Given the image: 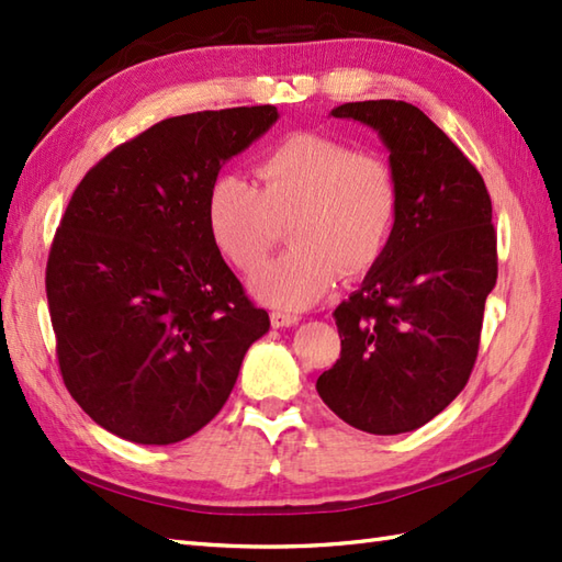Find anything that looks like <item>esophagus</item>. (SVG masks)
Wrapping results in <instances>:
<instances>
[{
	"label": "esophagus",
	"mask_w": 562,
	"mask_h": 562,
	"mask_svg": "<svg viewBox=\"0 0 562 562\" xmlns=\"http://www.w3.org/2000/svg\"><path fill=\"white\" fill-rule=\"evenodd\" d=\"M270 324H272L274 328H290V326L300 324V316L290 314V312H272V314H270Z\"/></svg>",
	"instance_id": "esophagus-1"
}]
</instances>
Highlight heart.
I'll use <instances>...</instances> for the list:
<instances>
[{
    "mask_svg": "<svg viewBox=\"0 0 562 562\" xmlns=\"http://www.w3.org/2000/svg\"><path fill=\"white\" fill-rule=\"evenodd\" d=\"M258 183L222 173L205 198L214 246L250 272L280 241L292 248L250 278L270 306L306 308L342 278H360L386 254L398 222V181L391 164L326 135L294 133L262 154Z\"/></svg>",
    "mask_w": 562,
    "mask_h": 562,
    "instance_id": "1",
    "label": "heart"
}]
</instances>
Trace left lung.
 Here are the masks:
<instances>
[{"instance_id": "1", "label": "left lung", "mask_w": 562, "mask_h": 562, "mask_svg": "<svg viewBox=\"0 0 562 562\" xmlns=\"http://www.w3.org/2000/svg\"><path fill=\"white\" fill-rule=\"evenodd\" d=\"M384 142L401 205L386 254L333 316L340 360L316 381L340 420L369 435L413 432L463 391L497 280L493 202L463 151L405 101L330 111Z\"/></svg>"}]
</instances>
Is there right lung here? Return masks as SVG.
I'll return each mask as SVG.
<instances>
[{
	"instance_id": "obj_1",
	"label": "right lung",
	"mask_w": 562,
	"mask_h": 562,
	"mask_svg": "<svg viewBox=\"0 0 562 562\" xmlns=\"http://www.w3.org/2000/svg\"><path fill=\"white\" fill-rule=\"evenodd\" d=\"M274 105L169 117L81 178L57 226L45 292L65 386L135 445H173L229 398L270 328L214 246L207 188L278 123Z\"/></svg>"
}]
</instances>
